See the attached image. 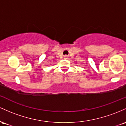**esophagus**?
I'll return each mask as SVG.
<instances>
[{
	"label": "esophagus",
	"instance_id": "1",
	"mask_svg": "<svg viewBox=\"0 0 126 126\" xmlns=\"http://www.w3.org/2000/svg\"><path fill=\"white\" fill-rule=\"evenodd\" d=\"M63 58L65 59H67L69 58V56L68 55H64V56H63Z\"/></svg>",
	"mask_w": 126,
	"mask_h": 126
}]
</instances>
